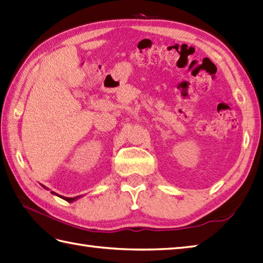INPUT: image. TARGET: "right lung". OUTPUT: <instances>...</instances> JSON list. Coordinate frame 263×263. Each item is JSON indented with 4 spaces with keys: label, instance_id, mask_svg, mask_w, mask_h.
I'll return each mask as SVG.
<instances>
[{
    "label": "right lung",
    "instance_id": "obj_1",
    "mask_svg": "<svg viewBox=\"0 0 263 263\" xmlns=\"http://www.w3.org/2000/svg\"><path fill=\"white\" fill-rule=\"evenodd\" d=\"M42 187H43V188H45V189H48V188H46L45 186H43V184H42ZM48 190H49V189H48ZM51 194H53V195H55V196H58V197H60V198H63V199L67 200V202H69V203H73L74 200H76V199H79L80 197H82V196H77V197H65V196H61V195L57 194V193H54V192H51Z\"/></svg>",
    "mask_w": 263,
    "mask_h": 263
}]
</instances>
